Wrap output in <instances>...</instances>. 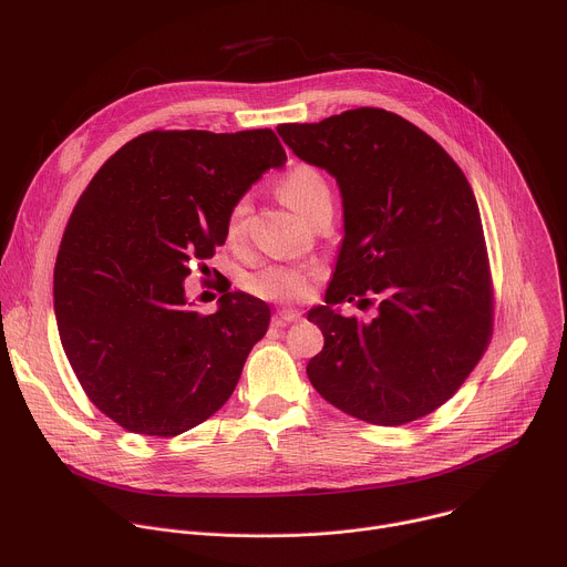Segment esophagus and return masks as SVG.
<instances>
[{"instance_id":"obj_1","label":"esophagus","mask_w":567,"mask_h":567,"mask_svg":"<svg viewBox=\"0 0 567 567\" xmlns=\"http://www.w3.org/2000/svg\"><path fill=\"white\" fill-rule=\"evenodd\" d=\"M300 318V313L296 309H280L276 316H274V328H285L289 326V322H296Z\"/></svg>"}]
</instances>
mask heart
<instances>
[{
    "label": "heart",
    "mask_w": 567,
    "mask_h": 567,
    "mask_svg": "<svg viewBox=\"0 0 567 567\" xmlns=\"http://www.w3.org/2000/svg\"><path fill=\"white\" fill-rule=\"evenodd\" d=\"M280 199L293 208L300 217H309L318 206L332 202L328 182L322 179V175L309 166H298L293 168L280 184L278 188ZM247 213H249V199H239L226 221V233L228 237H239L241 230H245L247 224ZM247 289L260 298L267 300H291L300 298L307 291V278L291 267L285 265H269L247 278Z\"/></svg>",
    "instance_id": "1"
}]
</instances>
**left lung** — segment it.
Instances as JSON below:
<instances>
[{
    "label": "left lung",
    "mask_w": 567,
    "mask_h": 567,
    "mask_svg": "<svg viewBox=\"0 0 567 567\" xmlns=\"http://www.w3.org/2000/svg\"><path fill=\"white\" fill-rule=\"evenodd\" d=\"M276 132L337 179L343 241L326 305L309 309L326 346L311 385L343 413L401 426L449 401L492 337L489 260L473 190L444 147L385 110L361 107ZM380 300L372 321L340 316Z\"/></svg>",
    "instance_id": "obj_1"
}]
</instances>
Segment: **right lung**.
<instances>
[{"instance_id": "right-lung-1", "label": "right lung", "mask_w": 567, "mask_h": 567, "mask_svg": "<svg viewBox=\"0 0 567 567\" xmlns=\"http://www.w3.org/2000/svg\"><path fill=\"white\" fill-rule=\"evenodd\" d=\"M287 154L271 130L147 132L80 195L53 271L64 354L125 431L175 437L215 415L267 334V302L224 291L202 313L184 280L226 241L233 206Z\"/></svg>"}]
</instances>
